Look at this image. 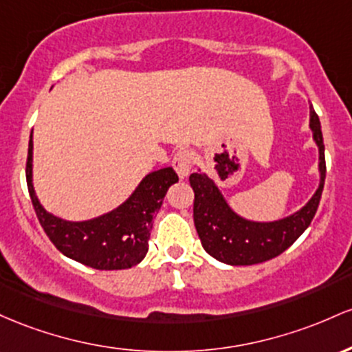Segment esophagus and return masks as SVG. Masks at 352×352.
I'll list each match as a JSON object with an SVG mask.
<instances>
[{
	"instance_id": "esophagus-1",
	"label": "esophagus",
	"mask_w": 352,
	"mask_h": 352,
	"mask_svg": "<svg viewBox=\"0 0 352 352\" xmlns=\"http://www.w3.org/2000/svg\"><path fill=\"white\" fill-rule=\"evenodd\" d=\"M173 168L176 169L177 176L181 177V179H184L189 173H191V168H192V155L188 151V149H181V151H177L175 157H173Z\"/></svg>"
}]
</instances>
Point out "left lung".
Segmentation results:
<instances>
[{
  "instance_id": "1",
  "label": "left lung",
  "mask_w": 352,
  "mask_h": 352,
  "mask_svg": "<svg viewBox=\"0 0 352 352\" xmlns=\"http://www.w3.org/2000/svg\"><path fill=\"white\" fill-rule=\"evenodd\" d=\"M309 126L319 148V181L318 191L302 209L287 218L272 223H256L236 214L226 203L221 191L203 173H192L189 184L195 191V226L201 244L208 254L231 266H251L270 261L284 252L306 231L318 211L326 177L324 141L321 123L313 108L309 111Z\"/></svg>"
}]
</instances>
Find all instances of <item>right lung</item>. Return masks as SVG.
I'll list each match as a JSON object with an SVG mask.
<instances>
[{
	"instance_id": "right-lung-1",
	"label": "right lung",
	"mask_w": 352,
	"mask_h": 352,
	"mask_svg": "<svg viewBox=\"0 0 352 352\" xmlns=\"http://www.w3.org/2000/svg\"><path fill=\"white\" fill-rule=\"evenodd\" d=\"M26 183L31 203L51 243L68 258L101 271L128 270L143 261L149 232L171 184L177 183L173 168L149 173L120 208L81 223L50 214L39 204L33 188V134L30 136Z\"/></svg>"
}]
</instances>
